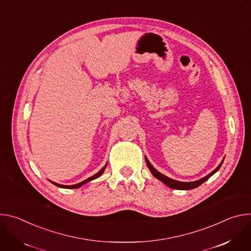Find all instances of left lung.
I'll use <instances>...</instances> for the list:
<instances>
[{"mask_svg": "<svg viewBox=\"0 0 251 251\" xmlns=\"http://www.w3.org/2000/svg\"><path fill=\"white\" fill-rule=\"evenodd\" d=\"M145 160H146V163H147V166L149 168V170L151 171L152 175L157 177L158 180H160L162 183H164L166 186H168L169 188H172L174 190H192V189H195V188H198L199 186H201L202 183H204L205 181H207L208 178L214 174L217 173L220 168L222 167L223 163H224V160L222 161V163L219 165V167L217 169H214L210 174H208L207 176L201 177V180H198V181H195V182H189V183H185V182H180V181H176V180H173V178L171 177H168L167 176L161 174L160 172H158L152 165L151 163L149 162V160L147 159V157H145Z\"/></svg>", "mask_w": 251, "mask_h": 251, "instance_id": "left-lung-1", "label": "left lung"}]
</instances>
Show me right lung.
<instances>
[{
    "label": "right lung",
    "mask_w": 251,
    "mask_h": 251,
    "mask_svg": "<svg viewBox=\"0 0 251 251\" xmlns=\"http://www.w3.org/2000/svg\"><path fill=\"white\" fill-rule=\"evenodd\" d=\"M106 166H107V164L98 172V173H96L95 175H93L92 176H90V177H88V178H86V180H84L83 182H80V183H78V184H76V185H73V186H64V185H59V184H57V183H54V182H51L53 185H55L56 187H58V188H63V189H77V188H79V187H81V186H83L84 184H86V183H88V182H90V181H92V180H95V178H97L98 176H100L102 174H103V172H104V170L106 169Z\"/></svg>",
    "instance_id": "obj_1"
}]
</instances>
